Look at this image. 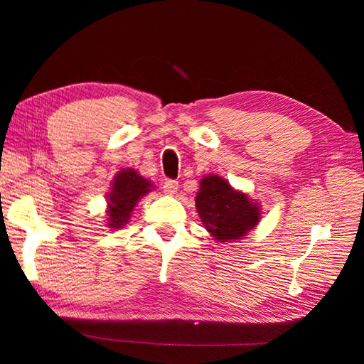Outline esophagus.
<instances>
[{
	"label": "esophagus",
	"instance_id": "obj_1",
	"mask_svg": "<svg viewBox=\"0 0 364 364\" xmlns=\"http://www.w3.org/2000/svg\"><path fill=\"white\" fill-rule=\"evenodd\" d=\"M164 192L167 196H173V194H176V191H178V181H175V180H166L164 181Z\"/></svg>",
	"mask_w": 364,
	"mask_h": 364
}]
</instances>
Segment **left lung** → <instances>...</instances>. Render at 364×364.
I'll return each instance as SVG.
<instances>
[{
  "label": "left lung",
  "instance_id": "1",
  "mask_svg": "<svg viewBox=\"0 0 364 364\" xmlns=\"http://www.w3.org/2000/svg\"><path fill=\"white\" fill-rule=\"evenodd\" d=\"M196 206L203 227L218 242L241 239L261 219L259 206L218 175L205 176L200 183Z\"/></svg>",
  "mask_w": 364,
  "mask_h": 364
}]
</instances>
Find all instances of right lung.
Returning <instances> with one entry per match:
<instances>
[{
	"label": "right lung",
	"instance_id": "1",
	"mask_svg": "<svg viewBox=\"0 0 364 364\" xmlns=\"http://www.w3.org/2000/svg\"><path fill=\"white\" fill-rule=\"evenodd\" d=\"M151 189L150 181L133 168H125L115 175L112 189L107 194V227L120 230L128 223L136 203Z\"/></svg>",
	"mask_w": 364,
	"mask_h": 364
}]
</instances>
